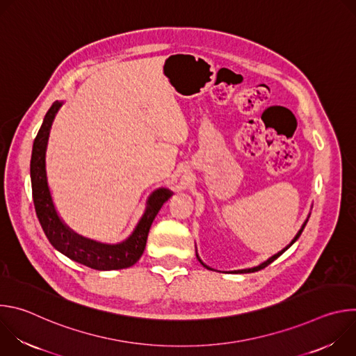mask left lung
I'll return each instance as SVG.
<instances>
[{
  "label": "left lung",
  "mask_w": 356,
  "mask_h": 356,
  "mask_svg": "<svg viewBox=\"0 0 356 356\" xmlns=\"http://www.w3.org/2000/svg\"><path fill=\"white\" fill-rule=\"evenodd\" d=\"M306 224H307V220H306V222H304V224H302V227H301V229H300V231H298V232H297V235H296V236H294V239H293V241H291V242H290V245H287V246H286V248H284V249H283V250H280V252H279V253H276V255H273V257H272V258H269V259H268V261H266V262H264V264H261V265H259V266H257V268H252V269H243V270H236V272H235V273H252V272H258V270H261V269H265V268H266V266H268V265H270V264H272V262H273V261H275V259H277V258H279V257H280V255H282V253H283V252H284V250H286V249H289V248H290V246H291V245H293V243H294V242H296V241H297V239H298V236H300V235H301V232H302V229H304V227H306ZM197 258H198V255H197ZM198 261H200V258H198ZM200 264H201V265H202V266H206V265H204V264H202V262H201V261H200ZM206 268H207V269H210V268H209V266H206Z\"/></svg>",
  "instance_id": "1"
}]
</instances>
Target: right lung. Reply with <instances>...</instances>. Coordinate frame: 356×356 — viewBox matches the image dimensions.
<instances>
[{
  "mask_svg": "<svg viewBox=\"0 0 356 356\" xmlns=\"http://www.w3.org/2000/svg\"><path fill=\"white\" fill-rule=\"evenodd\" d=\"M62 103L55 101L43 118V124L33 140L31 158V181L32 195L38 220L42 225L44 235L63 255L74 262L88 266L95 270H118L135 265L146 246L147 234L156 214L165 202L170 198L172 193L168 188H159L147 200V207L136 225L132 235L117 245H106L90 241L70 231L59 218L46 180L44 155L49 132L56 113Z\"/></svg>",
  "mask_w": 356,
  "mask_h": 356,
  "instance_id": "1",
  "label": "right lung"
}]
</instances>
